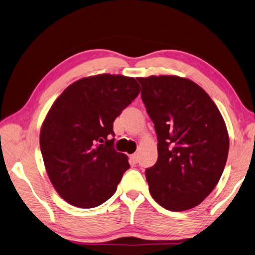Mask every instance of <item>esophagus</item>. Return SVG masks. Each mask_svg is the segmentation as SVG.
I'll use <instances>...</instances> for the list:
<instances>
[{
  "mask_svg": "<svg viewBox=\"0 0 255 255\" xmlns=\"http://www.w3.org/2000/svg\"><path fill=\"white\" fill-rule=\"evenodd\" d=\"M129 159H130V161H132L133 163H137L138 160H139V156L137 153H133V154H131L130 157H129Z\"/></svg>",
  "mask_w": 255,
  "mask_h": 255,
  "instance_id": "obj_1",
  "label": "esophagus"
}]
</instances>
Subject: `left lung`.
<instances>
[{
  "mask_svg": "<svg viewBox=\"0 0 255 255\" xmlns=\"http://www.w3.org/2000/svg\"><path fill=\"white\" fill-rule=\"evenodd\" d=\"M138 82L158 139V160L146 170L149 191L164 209L189 210L220 180L229 152L226 123L190 79L160 75Z\"/></svg>",
  "mask_w": 255,
  "mask_h": 255,
  "instance_id": "8db88e82",
  "label": "left lung"
}]
</instances>
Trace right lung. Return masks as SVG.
<instances>
[{
    "mask_svg": "<svg viewBox=\"0 0 255 255\" xmlns=\"http://www.w3.org/2000/svg\"><path fill=\"white\" fill-rule=\"evenodd\" d=\"M140 93L133 77H84L59 95L45 117L39 146L53 187L74 207L101 206L116 192L128 157L114 148L113 124Z\"/></svg>",
    "mask_w": 255,
    "mask_h": 255,
    "instance_id": "right-lung-1",
    "label": "right lung"
}]
</instances>
